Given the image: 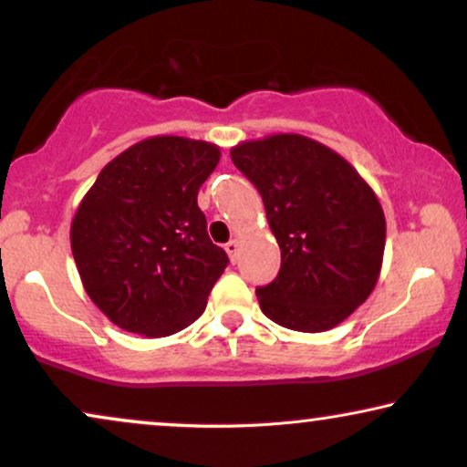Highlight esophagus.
<instances>
[{"label":"esophagus","mask_w":467,"mask_h":467,"mask_svg":"<svg viewBox=\"0 0 467 467\" xmlns=\"http://www.w3.org/2000/svg\"><path fill=\"white\" fill-rule=\"evenodd\" d=\"M225 251L229 259H232V264L238 262V255H240V242L238 240H229L225 244Z\"/></svg>","instance_id":"1"}]
</instances>
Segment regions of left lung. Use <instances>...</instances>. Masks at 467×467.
<instances>
[{"label":"left lung","instance_id":"8db88e82","mask_svg":"<svg viewBox=\"0 0 467 467\" xmlns=\"http://www.w3.org/2000/svg\"><path fill=\"white\" fill-rule=\"evenodd\" d=\"M257 186L281 246V270L257 289L265 317L298 332H326L375 289L386 219L367 180L328 145L278 132L232 148Z\"/></svg>","mask_w":467,"mask_h":467}]
</instances>
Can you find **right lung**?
<instances>
[{
    "instance_id": "right-lung-1",
    "label": "right lung",
    "mask_w": 467,
    "mask_h": 467,
    "mask_svg": "<svg viewBox=\"0 0 467 467\" xmlns=\"http://www.w3.org/2000/svg\"><path fill=\"white\" fill-rule=\"evenodd\" d=\"M219 161L214 143L148 137L107 162L81 199L72 257L89 300L118 328L169 337L205 311L229 264L197 205Z\"/></svg>"
}]
</instances>
